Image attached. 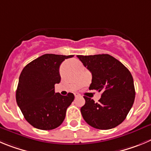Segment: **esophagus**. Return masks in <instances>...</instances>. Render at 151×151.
<instances>
[{
    "label": "esophagus",
    "mask_w": 151,
    "mask_h": 151,
    "mask_svg": "<svg viewBox=\"0 0 151 151\" xmlns=\"http://www.w3.org/2000/svg\"><path fill=\"white\" fill-rule=\"evenodd\" d=\"M74 96H75V98H77L79 97V96H81V95L79 94V93H77V92H75V93H74Z\"/></svg>",
    "instance_id": "34e87169"
}]
</instances>
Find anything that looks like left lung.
<instances>
[{
	"mask_svg": "<svg viewBox=\"0 0 151 151\" xmlns=\"http://www.w3.org/2000/svg\"><path fill=\"white\" fill-rule=\"evenodd\" d=\"M92 73L89 90L102 92L96 103L84 96L81 111L89 126L98 129H111L123 123L132 108L135 91L132 76L127 68L108 54L77 55Z\"/></svg>",
	"mask_w": 151,
	"mask_h": 151,
	"instance_id": "1",
	"label": "left lung"
}]
</instances>
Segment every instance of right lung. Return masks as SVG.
Instances as JSON below:
<instances>
[{
  "label": "right lung",
  "instance_id": "add662e5",
  "mask_svg": "<svg viewBox=\"0 0 151 151\" xmlns=\"http://www.w3.org/2000/svg\"><path fill=\"white\" fill-rule=\"evenodd\" d=\"M74 55L44 54L28 63L22 70L16 93L17 104L27 121L35 128L51 130L60 126L66 110L74 101L69 92H55L61 81L59 67L65 59Z\"/></svg>",
  "mask_w": 151,
  "mask_h": 151
}]
</instances>
